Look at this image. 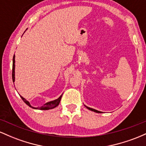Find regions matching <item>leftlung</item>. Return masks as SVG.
Masks as SVG:
<instances>
[{
  "label": "left lung",
  "instance_id": "8db88e82",
  "mask_svg": "<svg viewBox=\"0 0 146 146\" xmlns=\"http://www.w3.org/2000/svg\"><path fill=\"white\" fill-rule=\"evenodd\" d=\"M85 106V105H84ZM85 106L86 107V108H88V110H92V111H93V112H95V113H101L102 112L101 111H99V110H95V109H93V108H90V107H88V106Z\"/></svg>",
  "mask_w": 146,
  "mask_h": 146
}]
</instances>
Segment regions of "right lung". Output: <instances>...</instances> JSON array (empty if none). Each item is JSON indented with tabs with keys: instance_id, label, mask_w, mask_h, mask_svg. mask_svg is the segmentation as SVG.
<instances>
[{
	"instance_id": "obj_1",
	"label": "right lung",
	"mask_w": 146,
	"mask_h": 146,
	"mask_svg": "<svg viewBox=\"0 0 146 146\" xmlns=\"http://www.w3.org/2000/svg\"><path fill=\"white\" fill-rule=\"evenodd\" d=\"M12 80H13V82L14 83V82H15V55L14 56V57H13ZM20 96H21V98H22V100H23V102H24L27 105H28V106H29L31 107V108H34V109H38V110H50V109H52V108H56V106H58L59 105V104H60V100H61V98H62V95H60L59 98H58V99H56V100H53V101H51V102H46V104H44V106H41V107H38V108H35V107L31 106V104H30L29 102H28L27 100H26V99H25L24 98H23V97H22L21 95H20Z\"/></svg>"
}]
</instances>
